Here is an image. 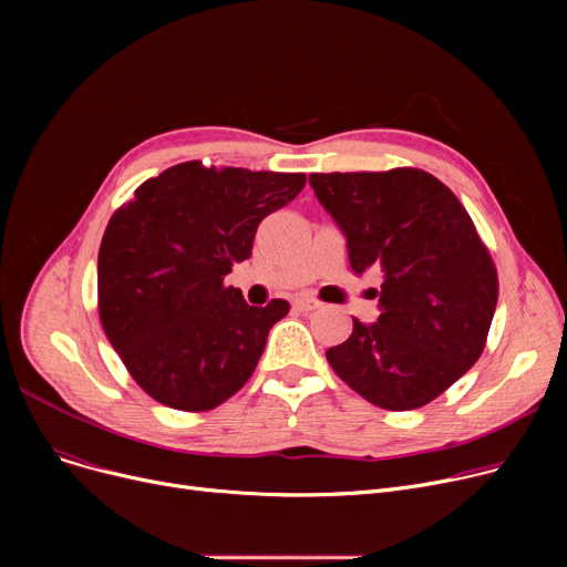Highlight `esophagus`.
Masks as SVG:
<instances>
[{"label":"esophagus","mask_w":567,"mask_h":567,"mask_svg":"<svg viewBox=\"0 0 567 567\" xmlns=\"http://www.w3.org/2000/svg\"><path fill=\"white\" fill-rule=\"evenodd\" d=\"M293 306L299 308L301 312H315V310L321 308V303L317 299H310V296H299V299L293 301Z\"/></svg>","instance_id":"esophagus-1"}]
</instances>
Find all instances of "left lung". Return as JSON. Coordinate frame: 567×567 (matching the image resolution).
<instances>
[{
	"instance_id": "obj_1",
	"label": "left lung",
	"mask_w": 567,
	"mask_h": 567,
	"mask_svg": "<svg viewBox=\"0 0 567 567\" xmlns=\"http://www.w3.org/2000/svg\"><path fill=\"white\" fill-rule=\"evenodd\" d=\"M310 186L347 238L351 271L383 276L379 319H353L326 359L381 409L425 406L485 349L498 301L487 246L453 190L423 169L310 174Z\"/></svg>"
}]
</instances>
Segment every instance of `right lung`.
<instances>
[{"instance_id": "right-lung-1", "label": "right lung", "mask_w": 567, "mask_h": 567, "mask_svg": "<svg viewBox=\"0 0 567 567\" xmlns=\"http://www.w3.org/2000/svg\"><path fill=\"white\" fill-rule=\"evenodd\" d=\"M306 174L174 165L116 208L99 250L103 331L140 389L178 411L223 404L257 368L289 312L225 287L252 252L259 223L289 204Z\"/></svg>"}]
</instances>
